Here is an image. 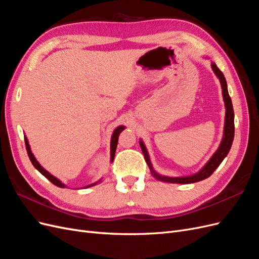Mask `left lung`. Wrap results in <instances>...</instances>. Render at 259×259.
I'll list each match as a JSON object with an SVG mask.
<instances>
[{
	"label": "left lung",
	"mask_w": 259,
	"mask_h": 259,
	"mask_svg": "<svg viewBox=\"0 0 259 259\" xmlns=\"http://www.w3.org/2000/svg\"><path fill=\"white\" fill-rule=\"evenodd\" d=\"M211 69H213L214 73L216 76L221 81L222 85V92H223V98L225 101V108H226V116H225V126H224V136L222 139V143L219 145L218 149L216 152L211 155V158L207 161V163L203 166L198 173H195L190 176H183V177H168V176H163L160 175L159 173H156L154 170L150 158H149V154L147 151V148L145 144L143 143V140H139V145L140 148H142L143 153L145 155V160L148 164L149 168H150V171L152 176L160 180V182L164 183H170V184H192V183H197L201 182L203 179H206L209 177L211 174L214 173V170L221 165V163L223 160L226 158L227 154L229 153L230 148L233 142V137H234V113H233V107L231 103V98L229 96L228 89H227V82L224 76V73L219 70L216 66L215 62H211Z\"/></svg>",
	"instance_id": "left-lung-1"
}]
</instances>
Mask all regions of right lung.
I'll return each mask as SVG.
<instances>
[{
	"instance_id": "right-lung-1",
	"label": "right lung",
	"mask_w": 259,
	"mask_h": 259,
	"mask_svg": "<svg viewBox=\"0 0 259 259\" xmlns=\"http://www.w3.org/2000/svg\"><path fill=\"white\" fill-rule=\"evenodd\" d=\"M124 130H125V126H123V125H120V126H117V127L113 131V134H112V136H111V144H110V149H111V151H110V161H111V162H112L113 159H114V154H115V150H116L117 139H119V135L121 134L122 131H124ZM25 143H26V149H27V152H28V155H29V159H30L31 163L33 164V166H34L38 171H40V173H41L43 176H45L46 178H48V179L50 180V182H51L52 184H54L55 186H57V187H59V188H65V187H67L65 184H62L58 178L53 176V175H52L51 173H49V171L46 170L44 167H42L41 164L36 161L35 156L33 155L32 151H31V148H30V145H29V143H28L27 137H25ZM98 183H101V179H99L98 182H96V183L85 186L84 188L93 187V186L97 185Z\"/></svg>"
}]
</instances>
